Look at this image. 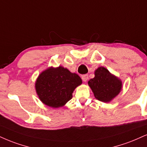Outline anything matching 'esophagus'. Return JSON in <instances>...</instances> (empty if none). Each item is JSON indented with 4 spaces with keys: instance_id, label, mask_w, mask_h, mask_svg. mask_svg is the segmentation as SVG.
<instances>
[{
    "instance_id": "obj_1",
    "label": "esophagus",
    "mask_w": 147,
    "mask_h": 147,
    "mask_svg": "<svg viewBox=\"0 0 147 147\" xmlns=\"http://www.w3.org/2000/svg\"><path fill=\"white\" fill-rule=\"evenodd\" d=\"M81 79H82V80L84 81V82H86V81H87L88 79V75H82V77H81Z\"/></svg>"
}]
</instances>
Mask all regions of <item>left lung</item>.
Instances as JSON below:
<instances>
[{"label":"left lung","instance_id":"obj_1","mask_svg":"<svg viewBox=\"0 0 147 147\" xmlns=\"http://www.w3.org/2000/svg\"><path fill=\"white\" fill-rule=\"evenodd\" d=\"M94 75L95 77L88 81V85L95 98L102 102L111 101L121 92L122 81L104 67L97 68Z\"/></svg>","mask_w":147,"mask_h":147}]
</instances>
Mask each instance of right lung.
Returning a JSON list of instances; mask_svg holds the SVG:
<instances>
[{
	"label": "right lung",
	"instance_id": "1",
	"mask_svg": "<svg viewBox=\"0 0 147 147\" xmlns=\"http://www.w3.org/2000/svg\"><path fill=\"white\" fill-rule=\"evenodd\" d=\"M82 84L78 75L62 66L47 68L38 76L35 90L40 100L53 108L62 107L72 98V93Z\"/></svg>",
	"mask_w": 147,
	"mask_h": 147
}]
</instances>
